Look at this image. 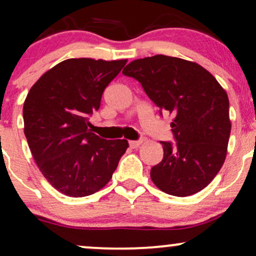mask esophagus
<instances>
[{
	"label": "esophagus",
	"mask_w": 256,
	"mask_h": 256,
	"mask_svg": "<svg viewBox=\"0 0 256 256\" xmlns=\"http://www.w3.org/2000/svg\"><path fill=\"white\" fill-rule=\"evenodd\" d=\"M143 140H130L128 142V144H130L131 148H137V146H140V144H142Z\"/></svg>",
	"instance_id": "esophagus-1"
}]
</instances>
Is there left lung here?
<instances>
[{
    "label": "left lung",
    "instance_id": "left-lung-1",
    "mask_svg": "<svg viewBox=\"0 0 256 256\" xmlns=\"http://www.w3.org/2000/svg\"><path fill=\"white\" fill-rule=\"evenodd\" d=\"M122 74L140 82L160 116H174L176 142H160L164 158L152 166V180L161 192L179 198L201 192L226 158L231 122L225 90L200 64L166 55L131 61Z\"/></svg>",
    "mask_w": 256,
    "mask_h": 256
}]
</instances>
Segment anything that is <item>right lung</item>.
Listing matches in <instances>:
<instances>
[{
    "mask_svg": "<svg viewBox=\"0 0 256 256\" xmlns=\"http://www.w3.org/2000/svg\"><path fill=\"white\" fill-rule=\"evenodd\" d=\"M128 60L68 58L36 82L22 116L28 146L42 174L71 198L98 192L125 154L126 140H104L89 130L102 94Z\"/></svg>",
    "mask_w": 256,
    "mask_h": 256,
    "instance_id": "add662e5",
    "label": "right lung"
}]
</instances>
